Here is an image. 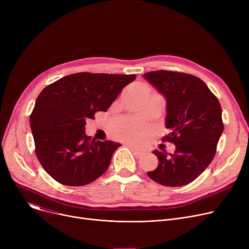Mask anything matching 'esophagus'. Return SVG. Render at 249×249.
<instances>
[{"label":"esophagus","instance_id":"34e87169","mask_svg":"<svg viewBox=\"0 0 249 249\" xmlns=\"http://www.w3.org/2000/svg\"><path fill=\"white\" fill-rule=\"evenodd\" d=\"M128 145H129L130 147H131V148L133 149V151H134L136 154H138V155H139V154H141V150H140V149L136 148V147H135L134 145H132V144H128Z\"/></svg>","mask_w":249,"mask_h":249}]
</instances>
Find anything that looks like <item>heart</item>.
Masks as SVG:
<instances>
[{
    "mask_svg": "<svg viewBox=\"0 0 249 249\" xmlns=\"http://www.w3.org/2000/svg\"><path fill=\"white\" fill-rule=\"evenodd\" d=\"M115 134L123 139H141L148 132V127L138 120H125L114 127Z\"/></svg>",
    "mask_w": 249,
    "mask_h": 249,
    "instance_id": "heart-1",
    "label": "heart"
}]
</instances>
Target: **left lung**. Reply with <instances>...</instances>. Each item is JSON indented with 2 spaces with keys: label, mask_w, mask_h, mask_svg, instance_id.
<instances>
[{
  "label": "left lung",
  "mask_w": 249,
  "mask_h": 249,
  "mask_svg": "<svg viewBox=\"0 0 249 249\" xmlns=\"http://www.w3.org/2000/svg\"><path fill=\"white\" fill-rule=\"evenodd\" d=\"M143 77L166 101L165 139L175 153L154 150L159 165L147 176L166 187H181L197 178L213 160L223 132L218 99L199 77L178 71H156Z\"/></svg>",
  "instance_id": "left-lung-1"
}]
</instances>
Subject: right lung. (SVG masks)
<instances>
[{
    "instance_id": "obj_1",
    "label": "right lung",
    "mask_w": 249,
    "mask_h": 249,
    "mask_svg": "<svg viewBox=\"0 0 249 249\" xmlns=\"http://www.w3.org/2000/svg\"><path fill=\"white\" fill-rule=\"evenodd\" d=\"M135 74L77 72L47 86L36 99L30 127L36 156L45 172L65 186L80 187L101 177L121 146L90 139L86 120L106 112Z\"/></svg>"
}]
</instances>
